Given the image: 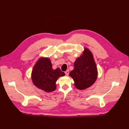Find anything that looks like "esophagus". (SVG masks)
Returning <instances> with one entry per match:
<instances>
[{"label":"esophagus","instance_id":"1","mask_svg":"<svg viewBox=\"0 0 129 129\" xmlns=\"http://www.w3.org/2000/svg\"><path fill=\"white\" fill-rule=\"evenodd\" d=\"M69 72L68 70H67V71H66V72H65V74H66V75H67V76H68V75H69Z\"/></svg>","mask_w":129,"mask_h":129}]
</instances>
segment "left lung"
I'll use <instances>...</instances> for the list:
<instances>
[{
  "label": "left lung",
  "mask_w": 129,
  "mask_h": 129,
  "mask_svg": "<svg viewBox=\"0 0 129 129\" xmlns=\"http://www.w3.org/2000/svg\"><path fill=\"white\" fill-rule=\"evenodd\" d=\"M98 72L92 53L85 47L82 55L74 62V68L69 73L75 87L79 90L89 88L95 82Z\"/></svg>",
  "instance_id": "obj_1"
}]
</instances>
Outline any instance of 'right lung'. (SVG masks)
Segmentation results:
<instances>
[{
	"label": "right lung",
	"instance_id": "1",
	"mask_svg": "<svg viewBox=\"0 0 129 129\" xmlns=\"http://www.w3.org/2000/svg\"><path fill=\"white\" fill-rule=\"evenodd\" d=\"M65 75L59 68H52V64L48 57L39 58L33 68L31 79L35 86L47 92L56 89V82L60 76Z\"/></svg>",
	"mask_w": 129,
	"mask_h": 129
}]
</instances>
